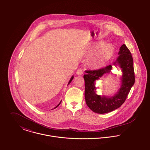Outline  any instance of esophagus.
Instances as JSON below:
<instances>
[{
  "label": "esophagus",
  "mask_w": 150,
  "mask_h": 150,
  "mask_svg": "<svg viewBox=\"0 0 150 150\" xmlns=\"http://www.w3.org/2000/svg\"><path fill=\"white\" fill-rule=\"evenodd\" d=\"M77 74L78 75H81L83 74V70L81 69H79L77 70V72H76Z\"/></svg>",
  "instance_id": "obj_1"
}]
</instances>
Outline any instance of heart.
I'll return each instance as SVG.
<instances>
[{"label":"heart","instance_id":"heart-1","mask_svg":"<svg viewBox=\"0 0 150 150\" xmlns=\"http://www.w3.org/2000/svg\"><path fill=\"white\" fill-rule=\"evenodd\" d=\"M92 59V64L96 66H100L106 64L111 58L114 53V48L111 44H105L103 43H98L95 45L91 51H98Z\"/></svg>","mask_w":150,"mask_h":150}]
</instances>
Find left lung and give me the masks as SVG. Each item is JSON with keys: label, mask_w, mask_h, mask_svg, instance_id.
Listing matches in <instances>:
<instances>
[{"label": "left lung", "mask_w": 150, "mask_h": 150, "mask_svg": "<svg viewBox=\"0 0 150 150\" xmlns=\"http://www.w3.org/2000/svg\"><path fill=\"white\" fill-rule=\"evenodd\" d=\"M120 55L117 61L123 73L121 78V86L118 92L112 97L100 96L96 93L95 81L102 77L103 74L109 73L111 65L96 69L86 70L84 75L85 80V98L87 106L93 112L104 114L111 112L120 107L127 99L132 86L135 81L133 61L132 54L125 44L121 45L118 52Z\"/></svg>", "instance_id": "1"}]
</instances>
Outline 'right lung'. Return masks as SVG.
<instances>
[{
	"instance_id": "right-lung-1",
	"label": "right lung",
	"mask_w": 150,
	"mask_h": 150,
	"mask_svg": "<svg viewBox=\"0 0 150 150\" xmlns=\"http://www.w3.org/2000/svg\"><path fill=\"white\" fill-rule=\"evenodd\" d=\"M73 76H72V77H71V79H70V81H69V83H68V84H70V83H71V81H72V80H73ZM61 102H62V100H61V102H60V103H59V105H58V106H56V107H55V108H57V107H58V106H59V105H60V104H61Z\"/></svg>"
}]
</instances>
